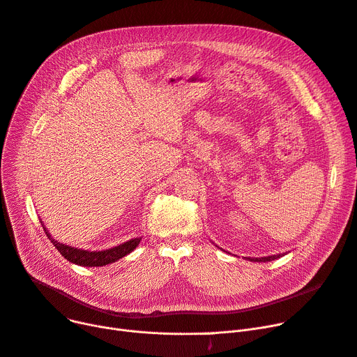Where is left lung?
I'll use <instances>...</instances> for the list:
<instances>
[{
	"mask_svg": "<svg viewBox=\"0 0 357 357\" xmlns=\"http://www.w3.org/2000/svg\"><path fill=\"white\" fill-rule=\"evenodd\" d=\"M287 253H279V255H272V256H266V257H246L248 260L250 261H271V260H275V259H279L285 256Z\"/></svg>",
	"mask_w": 357,
	"mask_h": 357,
	"instance_id": "8db88e82",
	"label": "left lung"
}]
</instances>
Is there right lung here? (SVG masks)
<instances>
[{"label": "right lung", "instance_id": "add662e5", "mask_svg": "<svg viewBox=\"0 0 357 357\" xmlns=\"http://www.w3.org/2000/svg\"><path fill=\"white\" fill-rule=\"evenodd\" d=\"M43 230L46 233V236L49 237V240L53 243V246L58 249V252L66 259L69 260L70 264H75L78 266H86V268H96V266H105L109 264H114L119 259L127 256L128 253L133 252L142 240V237H135L128 241L121 243L119 246H114L111 249H105V250H84V249H78L73 248L69 245H65V243H61L58 240H54L49 230H46L43 221L40 220Z\"/></svg>", "mask_w": 357, "mask_h": 357}]
</instances>
